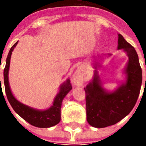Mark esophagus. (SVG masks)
Instances as JSON below:
<instances>
[{
  "label": "esophagus",
  "mask_w": 146,
  "mask_h": 146,
  "mask_svg": "<svg viewBox=\"0 0 146 146\" xmlns=\"http://www.w3.org/2000/svg\"><path fill=\"white\" fill-rule=\"evenodd\" d=\"M82 80V76L81 73H80L79 71L76 72V74H75L74 78H73V81L76 85H79L80 83Z\"/></svg>",
  "instance_id": "esophagus-1"
}]
</instances>
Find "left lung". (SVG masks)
<instances>
[{"mask_svg": "<svg viewBox=\"0 0 146 146\" xmlns=\"http://www.w3.org/2000/svg\"><path fill=\"white\" fill-rule=\"evenodd\" d=\"M118 47L129 57L123 70L126 80L113 91H109L103 87L98 73L100 63L94 64L95 72L92 80L85 90L87 121L95 128H104L120 121L131 112L136 104L142 84V70L138 54L135 48L128 43L121 35L118 34ZM111 56L108 54V57ZM102 56L94 57L98 61Z\"/></svg>", "mask_w": 146, "mask_h": 146, "instance_id": "obj_1", "label": "left lung"}]
</instances>
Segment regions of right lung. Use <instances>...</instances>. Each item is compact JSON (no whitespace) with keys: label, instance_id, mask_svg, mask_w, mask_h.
I'll return each mask as SVG.
<instances>
[{"label":"right lung","instance_id":"obj_1","mask_svg":"<svg viewBox=\"0 0 146 146\" xmlns=\"http://www.w3.org/2000/svg\"><path fill=\"white\" fill-rule=\"evenodd\" d=\"M17 43L18 42H16L10 48L6 58L5 67L4 68V85L7 98L14 111L32 126L39 128H49L55 126L61 121V108L63 100L72 89L70 80L67 79L60 85L59 91L54 98L53 104L47 110H36L19 102L12 93L8 80L10 58L12 52Z\"/></svg>","mask_w":146,"mask_h":146}]
</instances>
